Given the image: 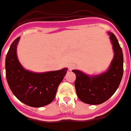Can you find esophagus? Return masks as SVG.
Wrapping results in <instances>:
<instances>
[{"mask_svg": "<svg viewBox=\"0 0 131 131\" xmlns=\"http://www.w3.org/2000/svg\"><path fill=\"white\" fill-rule=\"evenodd\" d=\"M68 67H69V70H72V69H73L75 67V65L73 64H69V66H68Z\"/></svg>", "mask_w": 131, "mask_h": 131, "instance_id": "esophagus-1", "label": "esophagus"}]
</instances>
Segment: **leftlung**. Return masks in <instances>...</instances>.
Returning a JSON list of instances; mask_svg holds the SVG:
<instances>
[{"label": "left lung", "mask_w": 131, "mask_h": 131, "mask_svg": "<svg viewBox=\"0 0 131 131\" xmlns=\"http://www.w3.org/2000/svg\"><path fill=\"white\" fill-rule=\"evenodd\" d=\"M114 58L109 69L101 74L90 77L78 70H72L76 74L74 86L77 97L81 101L90 105H99L107 101L119 87L123 74V55L115 36L108 32Z\"/></svg>", "instance_id": "1"}]
</instances>
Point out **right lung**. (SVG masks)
I'll return each instance as SVG.
<instances>
[{
	"label": "right lung",
	"mask_w": 131,
	"mask_h": 131,
	"mask_svg": "<svg viewBox=\"0 0 131 131\" xmlns=\"http://www.w3.org/2000/svg\"><path fill=\"white\" fill-rule=\"evenodd\" d=\"M20 37L11 43L6 57V76L13 95L28 106L40 107L49 105L55 98L59 85L67 69L34 73L25 70L16 56V47Z\"/></svg>",
	"instance_id": "add662e5"
}]
</instances>
